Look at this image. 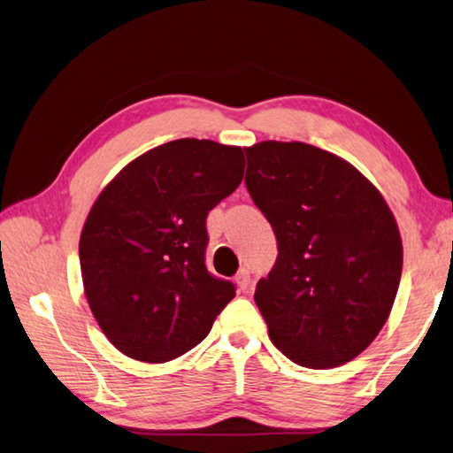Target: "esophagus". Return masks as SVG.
Returning a JSON list of instances; mask_svg holds the SVG:
<instances>
[{
    "label": "esophagus",
    "mask_w": 453,
    "mask_h": 453,
    "mask_svg": "<svg viewBox=\"0 0 453 453\" xmlns=\"http://www.w3.org/2000/svg\"><path fill=\"white\" fill-rule=\"evenodd\" d=\"M235 282H237V287H239V290H247L250 288V285H251V277H250V271L247 269H239V273L235 274Z\"/></svg>",
    "instance_id": "obj_1"
}]
</instances>
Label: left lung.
Wrapping results in <instances>:
<instances>
[{"instance_id": "1", "label": "left lung", "mask_w": 453, "mask_h": 453, "mask_svg": "<svg viewBox=\"0 0 453 453\" xmlns=\"http://www.w3.org/2000/svg\"><path fill=\"white\" fill-rule=\"evenodd\" d=\"M245 155L247 190L279 245L255 288L271 342L310 369L356 359L385 326L401 282L391 208L356 166L324 149L261 141Z\"/></svg>"}]
</instances>
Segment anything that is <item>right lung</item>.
I'll list each match as a JSON object with an SVG mask.
<instances>
[{"label":"right lung","mask_w":453,"mask_h":453,"mask_svg":"<svg viewBox=\"0 0 453 453\" xmlns=\"http://www.w3.org/2000/svg\"><path fill=\"white\" fill-rule=\"evenodd\" d=\"M242 147L176 139L147 150L100 192L80 234L97 326L123 356L180 357L235 296L206 269V216L243 179Z\"/></svg>","instance_id":"right-lung-1"}]
</instances>
